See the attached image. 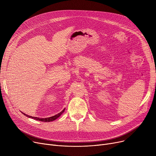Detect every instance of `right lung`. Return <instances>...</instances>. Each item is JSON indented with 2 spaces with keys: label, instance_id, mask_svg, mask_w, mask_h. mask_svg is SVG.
Instances as JSON below:
<instances>
[{
  "label": "right lung",
  "instance_id": "add662e5",
  "mask_svg": "<svg viewBox=\"0 0 156 156\" xmlns=\"http://www.w3.org/2000/svg\"><path fill=\"white\" fill-rule=\"evenodd\" d=\"M65 111V109H64L61 112H60L59 113H58L57 114H56V115L55 116H51V117H49V118H37V117H34V116H28L27 115V114H24L23 112H22L24 115H25L26 116L30 118H32V119H34L35 120H38V121H44V122H50V121H54L57 118H58L61 114L64 112Z\"/></svg>",
  "mask_w": 156,
  "mask_h": 156
}]
</instances>
